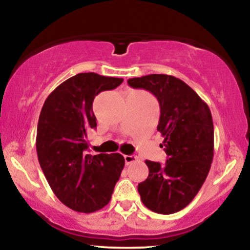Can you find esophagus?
I'll return each instance as SVG.
<instances>
[{"label":"esophagus","instance_id":"esophagus-1","mask_svg":"<svg viewBox=\"0 0 250 250\" xmlns=\"http://www.w3.org/2000/svg\"><path fill=\"white\" fill-rule=\"evenodd\" d=\"M124 159H125V163H126V165H129V164L131 163H133V162H135L136 159V156H134V155H125L124 156Z\"/></svg>","mask_w":250,"mask_h":250}]
</instances>
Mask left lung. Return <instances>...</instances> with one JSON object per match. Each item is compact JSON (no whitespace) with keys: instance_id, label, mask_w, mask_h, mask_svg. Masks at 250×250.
<instances>
[{"instance_id":"8db88e82","label":"left lung","mask_w":250,"mask_h":250,"mask_svg":"<svg viewBox=\"0 0 250 250\" xmlns=\"http://www.w3.org/2000/svg\"><path fill=\"white\" fill-rule=\"evenodd\" d=\"M133 88H143L159 102L157 131L162 133L166 163L146 160L149 175L139 183L143 205L158 214L187 207L208 175L214 156V125L207 104L179 78L151 74L129 78Z\"/></svg>"}]
</instances>
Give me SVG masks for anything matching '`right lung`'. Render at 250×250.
<instances>
[{
	"mask_svg": "<svg viewBox=\"0 0 250 250\" xmlns=\"http://www.w3.org/2000/svg\"><path fill=\"white\" fill-rule=\"evenodd\" d=\"M122 83L123 78L77 74L51 92L41 110L36 135L41 168L58 199L73 210L104 208L124 168L121 153H87V134L97 127L95 95Z\"/></svg>",
	"mask_w": 250,
	"mask_h": 250,
	"instance_id": "obj_1",
	"label": "right lung"
}]
</instances>
